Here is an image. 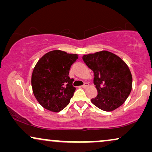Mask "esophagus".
Returning a JSON list of instances; mask_svg holds the SVG:
<instances>
[{
  "mask_svg": "<svg viewBox=\"0 0 152 152\" xmlns=\"http://www.w3.org/2000/svg\"><path fill=\"white\" fill-rule=\"evenodd\" d=\"M88 83H87V82L84 83V84H83L82 86V88H86V87H88Z\"/></svg>",
  "mask_w": 152,
  "mask_h": 152,
  "instance_id": "obj_1",
  "label": "esophagus"
}]
</instances>
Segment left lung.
I'll return each instance as SVG.
<instances>
[{"mask_svg":"<svg viewBox=\"0 0 152 152\" xmlns=\"http://www.w3.org/2000/svg\"><path fill=\"white\" fill-rule=\"evenodd\" d=\"M82 59L94 72V84L98 93L91 102L105 111L120 107L132 88V75L125 62L106 50L84 55Z\"/></svg>","mask_w":152,"mask_h":152,"instance_id":"obj_1","label":"left lung"}]
</instances>
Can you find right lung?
Wrapping results in <instances>:
<instances>
[{"label": "right lung", "instance_id": "add662e5", "mask_svg": "<svg viewBox=\"0 0 152 152\" xmlns=\"http://www.w3.org/2000/svg\"><path fill=\"white\" fill-rule=\"evenodd\" d=\"M77 59V54L55 50L45 54L37 62L31 82L33 93L43 108L59 112L69 104L76 89L69 71Z\"/></svg>", "mask_w": 152, "mask_h": 152}]
</instances>
